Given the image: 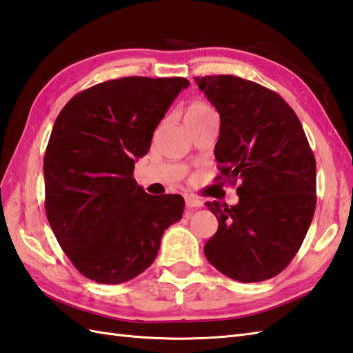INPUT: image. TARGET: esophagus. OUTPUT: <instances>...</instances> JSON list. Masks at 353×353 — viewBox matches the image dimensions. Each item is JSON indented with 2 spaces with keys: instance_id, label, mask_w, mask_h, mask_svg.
<instances>
[{
  "instance_id": "1",
  "label": "esophagus",
  "mask_w": 353,
  "mask_h": 353,
  "mask_svg": "<svg viewBox=\"0 0 353 353\" xmlns=\"http://www.w3.org/2000/svg\"><path fill=\"white\" fill-rule=\"evenodd\" d=\"M185 203H186V208H190V209H199V208H201V201L194 199V196H186Z\"/></svg>"
}]
</instances>
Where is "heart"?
I'll list each match as a JSON object with an SVG mask.
<instances>
[{
  "label": "heart",
  "mask_w": 353,
  "mask_h": 353,
  "mask_svg": "<svg viewBox=\"0 0 353 353\" xmlns=\"http://www.w3.org/2000/svg\"><path fill=\"white\" fill-rule=\"evenodd\" d=\"M215 112L208 103L204 102H192L186 108L185 120H201L208 117H214Z\"/></svg>",
  "instance_id": "b5f03b06"
}]
</instances>
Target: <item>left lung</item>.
<instances>
[{"mask_svg": "<svg viewBox=\"0 0 353 353\" xmlns=\"http://www.w3.org/2000/svg\"><path fill=\"white\" fill-rule=\"evenodd\" d=\"M195 83L221 119V176L241 182L236 206L206 203L218 230L204 254L236 281L269 280L296 256L313 221L314 154L298 116L272 90L233 75L196 77Z\"/></svg>", "mask_w": 353, "mask_h": 353, "instance_id": "1", "label": "left lung"}]
</instances>
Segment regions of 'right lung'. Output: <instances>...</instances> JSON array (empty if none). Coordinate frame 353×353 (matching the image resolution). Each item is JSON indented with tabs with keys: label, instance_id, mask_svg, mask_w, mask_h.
<instances>
[{
	"label": "right lung",
	"instance_id": "1",
	"mask_svg": "<svg viewBox=\"0 0 353 353\" xmlns=\"http://www.w3.org/2000/svg\"><path fill=\"white\" fill-rule=\"evenodd\" d=\"M185 78L128 77L73 96L57 117L43 159L45 209L61 250L101 284L132 280L182 218L180 195H149L132 176Z\"/></svg>",
	"mask_w": 353,
	"mask_h": 353
}]
</instances>
